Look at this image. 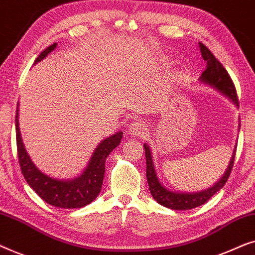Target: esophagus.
Returning <instances> with one entry per match:
<instances>
[{"instance_id":"1","label":"esophagus","mask_w":255,"mask_h":255,"mask_svg":"<svg viewBox=\"0 0 255 255\" xmlns=\"http://www.w3.org/2000/svg\"><path fill=\"white\" fill-rule=\"evenodd\" d=\"M145 130H146V125L145 123H142L141 121H133L131 122L130 125H128V131L131 132V134L137 135V137L144 133Z\"/></svg>"}]
</instances>
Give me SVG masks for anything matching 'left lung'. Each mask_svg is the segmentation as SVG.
I'll list each match as a JSON object with an SVG mask.
<instances>
[{
	"instance_id": "left-lung-1",
	"label": "left lung",
	"mask_w": 255,
	"mask_h": 255,
	"mask_svg": "<svg viewBox=\"0 0 255 255\" xmlns=\"http://www.w3.org/2000/svg\"><path fill=\"white\" fill-rule=\"evenodd\" d=\"M200 48L202 57L207 61V68L202 73L201 80L208 85H210L219 90L225 96H228L237 107H239L238 96H237L236 87L233 85L232 79L230 78L229 73L224 68L218 59L215 58V55L211 53L210 50L205 46L204 44L200 43ZM145 148V156H146V177H147V182L149 187V191L153 198L163 207L173 209V210H188V209H193L200 205L204 204L205 202L210 200L214 195L221 190L226 181L229 180L230 174H231L233 163H235L236 158V149L233 153L231 161L226 169L224 176L218 181L215 186H212L207 190L200 191V193H176V191H170L166 189L161 183L159 182L158 177H156L154 165H153L152 154L149 151V147L144 144Z\"/></svg>"
}]
</instances>
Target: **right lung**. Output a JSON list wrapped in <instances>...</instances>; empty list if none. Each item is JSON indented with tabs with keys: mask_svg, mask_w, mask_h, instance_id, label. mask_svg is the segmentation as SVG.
<instances>
[{
	"mask_svg": "<svg viewBox=\"0 0 255 255\" xmlns=\"http://www.w3.org/2000/svg\"><path fill=\"white\" fill-rule=\"evenodd\" d=\"M57 44H52L45 48L38 55L36 61H40L48 53H51ZM16 144H17V155L20 170L24 179L32 189L36 191L41 200L46 203L54 205L57 208L64 209H75L82 208L89 204L97 197L102 188L104 170H106V159L110 152L115 147H117L123 138V132H117L116 134L104 139L94 152L90 159L89 165L81 176L74 180H57L41 173L33 162L31 161L30 156L24 148L20 132L18 127V108L16 110Z\"/></svg>",
	"mask_w": 255,
	"mask_h": 255,
	"instance_id": "obj_1",
	"label": "right lung"
}]
</instances>
